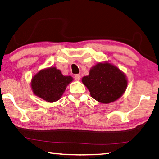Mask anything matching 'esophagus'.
Masks as SVG:
<instances>
[{
    "mask_svg": "<svg viewBox=\"0 0 159 159\" xmlns=\"http://www.w3.org/2000/svg\"><path fill=\"white\" fill-rule=\"evenodd\" d=\"M74 79L75 80H77V81H79V80H80V74H76L74 76Z\"/></svg>",
    "mask_w": 159,
    "mask_h": 159,
    "instance_id": "34e87169",
    "label": "esophagus"
}]
</instances>
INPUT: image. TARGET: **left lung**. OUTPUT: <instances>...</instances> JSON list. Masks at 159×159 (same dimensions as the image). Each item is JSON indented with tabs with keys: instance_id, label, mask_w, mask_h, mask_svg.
Returning <instances> with one entry per match:
<instances>
[{
	"instance_id": "obj_1",
	"label": "left lung",
	"mask_w": 159,
	"mask_h": 159,
	"mask_svg": "<svg viewBox=\"0 0 159 159\" xmlns=\"http://www.w3.org/2000/svg\"><path fill=\"white\" fill-rule=\"evenodd\" d=\"M92 98L101 103H110L124 93L128 80L116 66L106 61L98 63L90 69L89 75L82 78Z\"/></svg>"
}]
</instances>
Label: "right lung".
<instances>
[{
  "label": "right lung",
  "instance_id": "add662e5",
  "mask_svg": "<svg viewBox=\"0 0 159 159\" xmlns=\"http://www.w3.org/2000/svg\"><path fill=\"white\" fill-rule=\"evenodd\" d=\"M73 80L70 75H63L56 67H50L35 74L30 86L35 96L49 103H53L61 98L66 87Z\"/></svg>",
  "mask_w": 159,
  "mask_h": 159
}]
</instances>
